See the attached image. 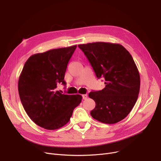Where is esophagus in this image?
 <instances>
[{
  "mask_svg": "<svg viewBox=\"0 0 161 161\" xmlns=\"http://www.w3.org/2000/svg\"><path fill=\"white\" fill-rule=\"evenodd\" d=\"M87 94H86V95H82V98L83 99V100H86L87 98Z\"/></svg>",
  "mask_w": 161,
  "mask_h": 161,
  "instance_id": "1",
  "label": "esophagus"
}]
</instances>
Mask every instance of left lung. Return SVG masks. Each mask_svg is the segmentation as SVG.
Instances as JSON below:
<instances>
[{"mask_svg":"<svg viewBox=\"0 0 161 161\" xmlns=\"http://www.w3.org/2000/svg\"><path fill=\"white\" fill-rule=\"evenodd\" d=\"M78 47L97 78H103L106 85L103 90L89 93L96 104L91 115L107 124L123 120L136 104L140 92V74L132 57L119 44L100 42Z\"/></svg>","mask_w":161,"mask_h":161,"instance_id":"8db88e82","label":"left lung"}]
</instances>
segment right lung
<instances>
[{"instance_id": "right-lung-1", "label": "right lung", "mask_w": 161, "mask_h": 161, "mask_svg": "<svg viewBox=\"0 0 161 161\" xmlns=\"http://www.w3.org/2000/svg\"><path fill=\"white\" fill-rule=\"evenodd\" d=\"M76 47L32 55L25 63L18 81L19 95L25 112L40 127H62L81 103L80 95L62 94L56 89L59 83L66 86L65 72Z\"/></svg>"}]
</instances>
